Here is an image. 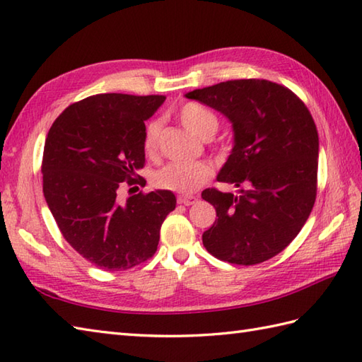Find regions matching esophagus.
Segmentation results:
<instances>
[{
    "mask_svg": "<svg viewBox=\"0 0 362 362\" xmlns=\"http://www.w3.org/2000/svg\"><path fill=\"white\" fill-rule=\"evenodd\" d=\"M177 202L182 204V205L189 206V205H193V204L197 202V197H196V196H187V194H183V196L177 197Z\"/></svg>",
    "mask_w": 362,
    "mask_h": 362,
    "instance_id": "esophagus-1",
    "label": "esophagus"
}]
</instances>
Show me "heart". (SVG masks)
Masks as SVG:
<instances>
[{"label":"heart","instance_id":"obj_1","mask_svg":"<svg viewBox=\"0 0 362 362\" xmlns=\"http://www.w3.org/2000/svg\"><path fill=\"white\" fill-rule=\"evenodd\" d=\"M183 127L199 138H210L218 130V118L206 107L189 103L182 107L179 113ZM158 122H151L144 130L143 146L148 156H156L158 149ZM211 168L205 161H173L161 168L156 174V183L160 188L171 189L175 193L191 194L210 179Z\"/></svg>","mask_w":362,"mask_h":362}]
</instances>
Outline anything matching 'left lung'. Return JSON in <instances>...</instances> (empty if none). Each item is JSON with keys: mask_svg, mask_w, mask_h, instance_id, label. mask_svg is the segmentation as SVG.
Instances as JSON below:
<instances>
[{"mask_svg": "<svg viewBox=\"0 0 362 362\" xmlns=\"http://www.w3.org/2000/svg\"><path fill=\"white\" fill-rule=\"evenodd\" d=\"M185 98L230 121L233 148L216 179L248 187L238 194L204 191L218 216L202 235L205 249L233 264L263 263L298 235L316 201L319 135L311 113L291 90L264 79L221 82Z\"/></svg>", "mask_w": 362, "mask_h": 362, "instance_id": "left-lung-1", "label": "left lung"}]
</instances>
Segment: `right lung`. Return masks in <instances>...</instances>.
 Instances as JSON below:
<instances>
[{"label":"right lung","instance_id":"obj_1","mask_svg":"<svg viewBox=\"0 0 362 362\" xmlns=\"http://www.w3.org/2000/svg\"><path fill=\"white\" fill-rule=\"evenodd\" d=\"M165 99L121 93L86 98L59 115L45 140V201L68 244L104 271H126L151 258L160 227L175 209L169 189L132 194L126 202L118 197L122 182H138L144 121Z\"/></svg>","mask_w":362,"mask_h":362}]
</instances>
